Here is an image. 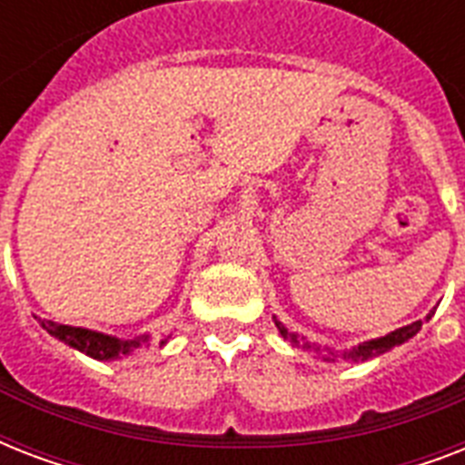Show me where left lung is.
Masks as SVG:
<instances>
[{
	"mask_svg": "<svg viewBox=\"0 0 465 465\" xmlns=\"http://www.w3.org/2000/svg\"><path fill=\"white\" fill-rule=\"evenodd\" d=\"M272 318H275V316H272ZM275 325H277V331H280V335H282L284 340H290L292 345H299V347H304V350H313V352H321V347L306 342L304 338H299L297 332H290L282 323H280V321H277V318H275ZM420 328H422V321H415V323H411V325L396 328V331L389 332V335H381V338H374V340H367V342H360V345L352 347V350H345V352H340V357H342V360H352V361L374 360V357H379V354L389 352V350H393V347L408 342L412 335H418ZM323 350H325V360L335 361L338 352H335V350H331V347H323Z\"/></svg>",
	"mask_w": 465,
	"mask_h": 465,
	"instance_id": "obj_1",
	"label": "left lung"
}]
</instances>
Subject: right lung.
Returning <instances> with one entry per match:
<instances>
[{"mask_svg":"<svg viewBox=\"0 0 465 465\" xmlns=\"http://www.w3.org/2000/svg\"><path fill=\"white\" fill-rule=\"evenodd\" d=\"M38 323L45 328L53 338L62 340L64 345L74 347L79 352L89 354L98 361L118 360V357H125V354L134 352L137 347L147 345L149 335H140V338L123 340L115 338V335H105V332L89 331V328H76V325H62L54 323V321H45V318H38ZM168 338L161 340V345H166Z\"/></svg>","mask_w":465,"mask_h":465,"instance_id":"right-lung-1","label":"right lung"}]
</instances>
